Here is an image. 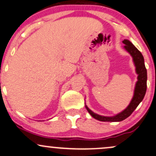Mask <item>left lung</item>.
<instances>
[{"label":"left lung","mask_w":156,"mask_h":156,"mask_svg":"<svg viewBox=\"0 0 156 156\" xmlns=\"http://www.w3.org/2000/svg\"><path fill=\"white\" fill-rule=\"evenodd\" d=\"M123 43L125 44V46L123 47L124 49L131 55V56L132 57L134 65L135 66V71H136V73L138 74V78H137L138 79V81L136 82V84H135L133 98H132L131 102H130L128 106L123 111L117 114L115 116L112 117L102 116V115H98V114L92 112L85 105V108H86L88 113L94 118L100 120V121L120 122L125 120L126 118H127L128 117H129L131 115L132 112L135 111V108L140 104V102L143 100V99L145 96L146 91H147V73L144 65V58L143 55L132 44L131 41H129V40L124 39L123 41Z\"/></svg>","instance_id":"left-lung-1"}]
</instances>
